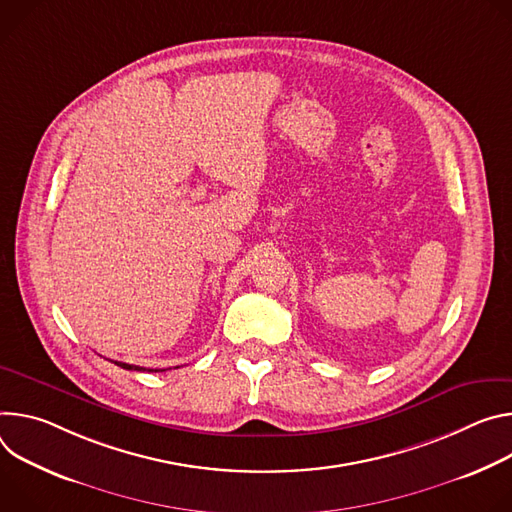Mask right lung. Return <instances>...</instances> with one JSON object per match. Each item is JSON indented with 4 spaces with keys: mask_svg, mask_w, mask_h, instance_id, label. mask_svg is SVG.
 Returning a JSON list of instances; mask_svg holds the SVG:
<instances>
[{
    "mask_svg": "<svg viewBox=\"0 0 512 512\" xmlns=\"http://www.w3.org/2000/svg\"><path fill=\"white\" fill-rule=\"evenodd\" d=\"M113 364H118L120 368H124V370H138V372H144L146 368H142V366H134V364H126V362H113ZM148 372H158V370H148ZM162 372V370H160Z\"/></svg>",
    "mask_w": 512,
    "mask_h": 512,
    "instance_id": "1",
    "label": "right lung"
}]
</instances>
